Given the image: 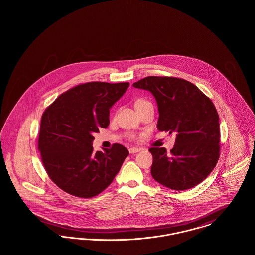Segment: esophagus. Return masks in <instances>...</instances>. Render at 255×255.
<instances>
[{"instance_id": "34e87169", "label": "esophagus", "mask_w": 255, "mask_h": 255, "mask_svg": "<svg viewBox=\"0 0 255 255\" xmlns=\"http://www.w3.org/2000/svg\"><path fill=\"white\" fill-rule=\"evenodd\" d=\"M139 151H141V149H140V148H137V147H132V148L129 149L130 154H135V153H137V152H139Z\"/></svg>"}]
</instances>
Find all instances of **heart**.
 <instances>
[{
    "instance_id": "1",
    "label": "heart",
    "mask_w": 255,
    "mask_h": 255,
    "mask_svg": "<svg viewBox=\"0 0 255 255\" xmlns=\"http://www.w3.org/2000/svg\"><path fill=\"white\" fill-rule=\"evenodd\" d=\"M146 102H148V101L145 100V99H138V100L135 102V107H136V106H138V105H140V104L146 103ZM131 138L133 139V138H134V136H133V135H131Z\"/></svg>"
}]
</instances>
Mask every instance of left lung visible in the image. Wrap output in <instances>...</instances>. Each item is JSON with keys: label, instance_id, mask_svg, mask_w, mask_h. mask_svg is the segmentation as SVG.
Segmentation results:
<instances>
[{"label": "left lung", "instance_id": "obj_1", "mask_svg": "<svg viewBox=\"0 0 255 255\" xmlns=\"http://www.w3.org/2000/svg\"><path fill=\"white\" fill-rule=\"evenodd\" d=\"M150 91L157 100L158 130L176 133L170 153L152 147V177L174 190L203 182L220 157V125L212 101L191 82L177 77L147 76L133 84Z\"/></svg>", "mask_w": 255, "mask_h": 255}]
</instances>
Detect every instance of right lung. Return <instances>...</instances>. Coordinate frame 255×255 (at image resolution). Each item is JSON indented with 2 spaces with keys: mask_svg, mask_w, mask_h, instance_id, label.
Listing matches in <instances>:
<instances>
[{
  "mask_svg": "<svg viewBox=\"0 0 255 255\" xmlns=\"http://www.w3.org/2000/svg\"><path fill=\"white\" fill-rule=\"evenodd\" d=\"M128 82H88L57 97L42 115L38 150L50 180L69 194L92 198L106 189L129 155L119 143L94 152L93 134L109 125L110 108Z\"/></svg>",
  "mask_w": 255,
  "mask_h": 255,
  "instance_id": "1",
  "label": "right lung"
}]
</instances>
